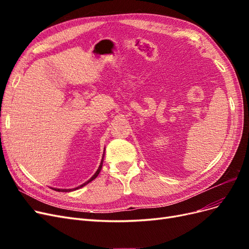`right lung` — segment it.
<instances>
[{
	"label": "right lung",
	"instance_id": "1",
	"mask_svg": "<svg viewBox=\"0 0 249 249\" xmlns=\"http://www.w3.org/2000/svg\"><path fill=\"white\" fill-rule=\"evenodd\" d=\"M104 155H103V158H102V161H101V164H100V166H99V168H97V170L95 171V173L94 175L90 178L87 182H85L84 184H82V185H80V186H78V187H76V188H72V189H59V188H52V189H54V190H56V191H59V192H71V191H73V190H78V189H80V188H82V187H84L85 185H87L88 183H90L91 182V180H93L97 176H99V173L101 172V169H102V167H103V162H104Z\"/></svg>",
	"mask_w": 249,
	"mask_h": 249
}]
</instances>
